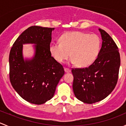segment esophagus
<instances>
[{"label": "esophagus", "mask_w": 126, "mask_h": 126, "mask_svg": "<svg viewBox=\"0 0 126 126\" xmlns=\"http://www.w3.org/2000/svg\"><path fill=\"white\" fill-rule=\"evenodd\" d=\"M64 72H65L66 73H68V72H71V70L69 69H68V68H64Z\"/></svg>", "instance_id": "1"}]
</instances>
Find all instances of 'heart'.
<instances>
[{
	"mask_svg": "<svg viewBox=\"0 0 126 126\" xmlns=\"http://www.w3.org/2000/svg\"><path fill=\"white\" fill-rule=\"evenodd\" d=\"M60 43H52L49 52L58 63L71 57L70 63L80 68L91 65L97 58L101 49V41L96 35L82 32H68L60 38Z\"/></svg>",
	"mask_w": 126,
	"mask_h": 126,
	"instance_id": "b5f03b06",
	"label": "heart"
}]
</instances>
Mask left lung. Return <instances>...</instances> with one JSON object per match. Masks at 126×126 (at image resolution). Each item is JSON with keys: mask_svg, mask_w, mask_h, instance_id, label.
<instances>
[{"mask_svg": "<svg viewBox=\"0 0 126 126\" xmlns=\"http://www.w3.org/2000/svg\"><path fill=\"white\" fill-rule=\"evenodd\" d=\"M102 43L97 58L85 68L72 69L75 96L86 104H93L107 97L117 83L120 67L118 48L111 36L99 29Z\"/></svg>", "mask_w": 126, "mask_h": 126, "instance_id": "left-lung-1", "label": "left lung"}]
</instances>
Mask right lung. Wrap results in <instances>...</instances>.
<instances>
[{
  "mask_svg": "<svg viewBox=\"0 0 126 126\" xmlns=\"http://www.w3.org/2000/svg\"><path fill=\"white\" fill-rule=\"evenodd\" d=\"M54 28L32 26L13 45L9 56L10 79L17 93L27 102L41 105L51 99L64 74L62 64L49 52ZM32 44L34 55L24 59L23 45Z\"/></svg>",
  "mask_w": 126,
  "mask_h": 126,
  "instance_id": "1",
  "label": "right lung"
}]
</instances>
